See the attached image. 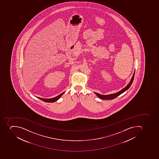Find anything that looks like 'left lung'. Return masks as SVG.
I'll return each instance as SVG.
<instances>
[{"mask_svg": "<svg viewBox=\"0 0 159 159\" xmlns=\"http://www.w3.org/2000/svg\"><path fill=\"white\" fill-rule=\"evenodd\" d=\"M134 75H135V71H134L133 75L132 77L131 80H130L128 84L125 88H124V89H123L122 90L118 91L117 93H115L113 94H108V95H101L100 94L98 93H95V94H96V95H97V96H98L99 98L101 99H104V100H111V99H113L117 98V96L120 95L121 94L124 93L125 91H126L127 89H129L130 86L132 84L133 81L134 80Z\"/></svg>", "mask_w": 159, "mask_h": 159, "instance_id": "left-lung-1", "label": "left lung"}]
</instances>
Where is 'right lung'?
<instances>
[{"label": "right lung", "mask_w": 159, "mask_h": 159, "mask_svg": "<svg viewBox=\"0 0 159 159\" xmlns=\"http://www.w3.org/2000/svg\"><path fill=\"white\" fill-rule=\"evenodd\" d=\"M65 93V92L64 93H61L60 94H59L58 96H56V97H55V98H38L40 99L41 100H43V101H44V102H55V101H57V100L59 99L61 97V95H63V94Z\"/></svg>", "instance_id": "add662e5"}]
</instances>
